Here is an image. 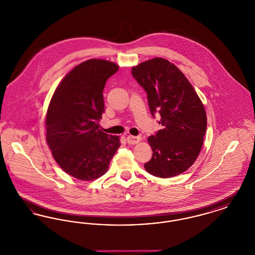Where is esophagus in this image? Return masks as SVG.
Masks as SVG:
<instances>
[{
	"label": "esophagus",
	"mask_w": 255,
	"mask_h": 255,
	"mask_svg": "<svg viewBox=\"0 0 255 255\" xmlns=\"http://www.w3.org/2000/svg\"><path fill=\"white\" fill-rule=\"evenodd\" d=\"M141 140L140 136H133V135H129L127 136V142L129 144H136Z\"/></svg>",
	"instance_id": "34e87169"
}]
</instances>
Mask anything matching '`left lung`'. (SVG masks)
Returning a JSON list of instances; mask_svg holds the SVG:
<instances>
[{"mask_svg":"<svg viewBox=\"0 0 255 255\" xmlns=\"http://www.w3.org/2000/svg\"><path fill=\"white\" fill-rule=\"evenodd\" d=\"M145 90L151 115L158 112L161 129L148 137L152 158L144 164L151 175L171 178L188 169L198 158L206 131L205 107L185 75L166 59L156 57L132 68Z\"/></svg>","mask_w":255,"mask_h":255,"instance_id":"obj_1","label":"left lung"}]
</instances>
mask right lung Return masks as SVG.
<instances>
[{"label":"right lung","instance_id":"right-lung-1","mask_svg":"<svg viewBox=\"0 0 255 255\" xmlns=\"http://www.w3.org/2000/svg\"><path fill=\"white\" fill-rule=\"evenodd\" d=\"M119 68L111 61H85L63 78L49 102L48 145L61 168L78 180L103 176L121 146L119 135L104 133L99 126L105 111L102 93Z\"/></svg>","mask_w":255,"mask_h":255}]
</instances>
